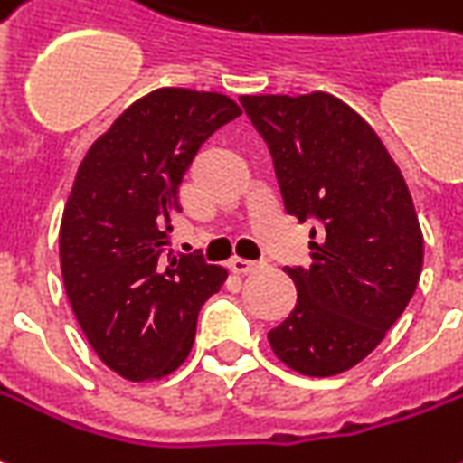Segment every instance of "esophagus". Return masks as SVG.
Returning a JSON list of instances; mask_svg holds the SVG:
<instances>
[{
	"label": "esophagus",
	"instance_id": "34e87169",
	"mask_svg": "<svg viewBox=\"0 0 463 463\" xmlns=\"http://www.w3.org/2000/svg\"><path fill=\"white\" fill-rule=\"evenodd\" d=\"M255 268H258L255 260H245V258H232L231 260V270L232 273H241V276L250 273V270H255Z\"/></svg>",
	"mask_w": 463,
	"mask_h": 463
}]
</instances>
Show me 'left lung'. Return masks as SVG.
I'll use <instances>...</instances> for the list:
<instances>
[{
  "mask_svg": "<svg viewBox=\"0 0 463 463\" xmlns=\"http://www.w3.org/2000/svg\"><path fill=\"white\" fill-rule=\"evenodd\" d=\"M241 105L268 142L288 213L321 222L310 231L308 270L286 268L298 300L268 344L303 376L344 373L383 341L419 286L423 235L411 193L344 99L242 95Z\"/></svg>",
  "mask_w": 463,
  "mask_h": 463,
  "instance_id": "obj_1",
  "label": "left lung"
}]
</instances>
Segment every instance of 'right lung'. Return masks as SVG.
<instances>
[{
    "instance_id": "add662e5",
    "label": "right lung",
    "mask_w": 463,
    "mask_h": 463,
    "mask_svg": "<svg viewBox=\"0 0 463 463\" xmlns=\"http://www.w3.org/2000/svg\"><path fill=\"white\" fill-rule=\"evenodd\" d=\"M241 112L221 92L160 87L80 163L60 225L64 290L92 351L128 381L163 378L185 361L200 306L228 278L200 255L163 250L185 170Z\"/></svg>"
}]
</instances>
